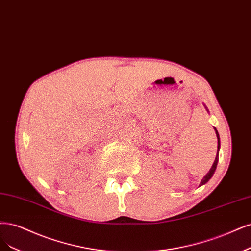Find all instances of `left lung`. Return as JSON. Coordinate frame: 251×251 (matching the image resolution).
Masks as SVG:
<instances>
[{"label":"left lung","instance_id":"8db88e82","mask_svg":"<svg viewBox=\"0 0 251 251\" xmlns=\"http://www.w3.org/2000/svg\"><path fill=\"white\" fill-rule=\"evenodd\" d=\"M215 129H216V128H215ZM216 135H217V138H218V151H219V149H220V139H219V134H218V132H217V129H216ZM217 163H218V153H217V155H216V159H215V162H214V164H213L212 168L210 169V171L204 176V177H203L202 180L201 181V186L204 185L205 183H208L209 179L213 176L214 172H215V170H216V167H217Z\"/></svg>","mask_w":251,"mask_h":251}]
</instances>
